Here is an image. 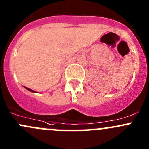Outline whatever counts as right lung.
Returning a JSON list of instances; mask_svg holds the SVG:
<instances>
[{
  "mask_svg": "<svg viewBox=\"0 0 149 149\" xmlns=\"http://www.w3.org/2000/svg\"><path fill=\"white\" fill-rule=\"evenodd\" d=\"M25 88H26V89H27V90H29V91H31V92H34V93L36 92V91H34V90H31V89H30V88H26V87H25Z\"/></svg>",
  "mask_w": 149,
  "mask_h": 149,
  "instance_id": "add662e5",
  "label": "right lung"
}]
</instances>
